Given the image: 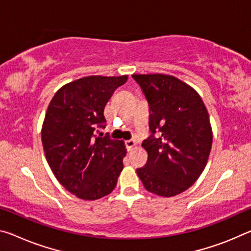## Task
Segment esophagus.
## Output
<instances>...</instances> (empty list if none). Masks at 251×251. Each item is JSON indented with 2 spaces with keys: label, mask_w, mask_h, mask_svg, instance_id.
<instances>
[{
  "label": "esophagus",
  "mask_w": 251,
  "mask_h": 251,
  "mask_svg": "<svg viewBox=\"0 0 251 251\" xmlns=\"http://www.w3.org/2000/svg\"><path fill=\"white\" fill-rule=\"evenodd\" d=\"M125 145H126V149L130 151L133 149V147L136 145V142L133 141V140H129V141H125Z\"/></svg>",
  "instance_id": "1"
}]
</instances>
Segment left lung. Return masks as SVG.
I'll use <instances>...</instances> for the list:
<instances>
[{"mask_svg":"<svg viewBox=\"0 0 251 251\" xmlns=\"http://www.w3.org/2000/svg\"><path fill=\"white\" fill-rule=\"evenodd\" d=\"M150 106L149 158L137 169L144 188L160 197L188 190L204 170L212 146L209 114L196 90L173 75H133Z\"/></svg>","mask_w":251,"mask_h":251,"instance_id":"obj_1","label":"left lung"}]
</instances>
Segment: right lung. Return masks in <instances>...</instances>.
<instances>
[{
  "mask_svg": "<svg viewBox=\"0 0 251 251\" xmlns=\"http://www.w3.org/2000/svg\"><path fill=\"white\" fill-rule=\"evenodd\" d=\"M128 75H89L62 86L48 107L41 137L50 169L61 185L82 200H97L117 184L126 155L123 141L102 136L104 109Z\"/></svg>",
  "mask_w": 251,
  "mask_h": 251,
  "instance_id": "add662e5",
  "label": "right lung"
}]
</instances>
